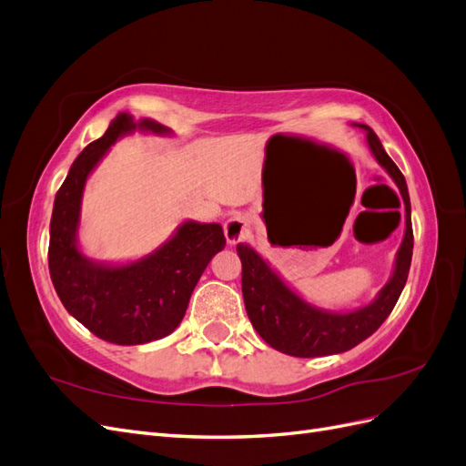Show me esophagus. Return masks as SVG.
Here are the masks:
<instances>
[{"instance_id":"1","label":"esophagus","mask_w":466,"mask_h":466,"mask_svg":"<svg viewBox=\"0 0 466 466\" xmlns=\"http://www.w3.org/2000/svg\"><path fill=\"white\" fill-rule=\"evenodd\" d=\"M225 231V238H228L229 245H237L245 241V238L250 235V223L248 219L241 218V216H233L223 225Z\"/></svg>"}]
</instances>
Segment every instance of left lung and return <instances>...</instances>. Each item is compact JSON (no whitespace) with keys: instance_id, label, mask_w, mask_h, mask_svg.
<instances>
[{"instance_id":"8db88e82","label":"left lung","mask_w":466,"mask_h":466,"mask_svg":"<svg viewBox=\"0 0 466 466\" xmlns=\"http://www.w3.org/2000/svg\"><path fill=\"white\" fill-rule=\"evenodd\" d=\"M365 132V142L375 161L399 187L404 202V237L394 258L392 274L379 289L375 299L351 311H329L305 301L270 262L264 260L250 245L238 243L237 252L243 264V298L252 327L281 354L295 358H317L348 351L370 338L390 315L404 289L412 260V219L410 196L400 168L380 146L377 134L365 124H354Z\"/></svg>"}]
</instances>
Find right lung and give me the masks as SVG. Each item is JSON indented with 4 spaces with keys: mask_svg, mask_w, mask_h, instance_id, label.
Returning a JSON list of instances; mask_svg holds the SVG:
<instances>
[{
    "mask_svg": "<svg viewBox=\"0 0 466 466\" xmlns=\"http://www.w3.org/2000/svg\"><path fill=\"white\" fill-rule=\"evenodd\" d=\"M173 136L151 118L128 112L110 122L69 167L56 194L50 219L48 268L66 311L95 336L118 346H136L171 334L185 317L190 295L206 266L225 247L219 223L187 219L149 255L130 262H98L79 248L81 200L87 178L110 146L134 132Z\"/></svg>",
    "mask_w": 466,
    "mask_h": 466,
    "instance_id": "1",
    "label": "right lung"
}]
</instances>
